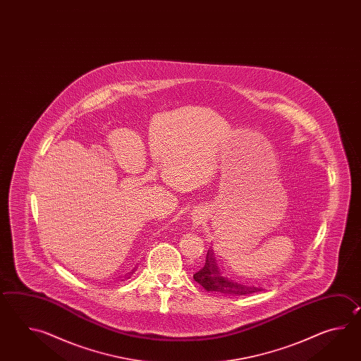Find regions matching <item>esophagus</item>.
Wrapping results in <instances>:
<instances>
[{"instance_id": "1", "label": "esophagus", "mask_w": 361, "mask_h": 361, "mask_svg": "<svg viewBox=\"0 0 361 361\" xmlns=\"http://www.w3.org/2000/svg\"><path fill=\"white\" fill-rule=\"evenodd\" d=\"M193 222L196 223V224H200L201 219H200V218H195V221H193Z\"/></svg>"}]
</instances>
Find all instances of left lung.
<instances>
[{
    "label": "left lung",
    "mask_w": 361,
    "mask_h": 361,
    "mask_svg": "<svg viewBox=\"0 0 361 361\" xmlns=\"http://www.w3.org/2000/svg\"><path fill=\"white\" fill-rule=\"evenodd\" d=\"M193 279L199 283L207 292L222 293V294H236V295H246L252 293L261 292V288L253 285H241L227 280L219 274V269L215 262L213 249L207 250V261L204 267L193 274Z\"/></svg>",
    "instance_id": "1"
}]
</instances>
